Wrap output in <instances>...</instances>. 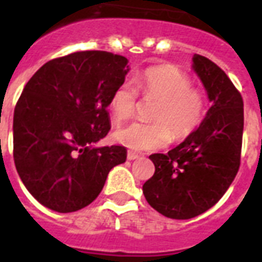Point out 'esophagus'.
<instances>
[{
    "instance_id": "34e87169",
    "label": "esophagus",
    "mask_w": 262,
    "mask_h": 262,
    "mask_svg": "<svg viewBox=\"0 0 262 262\" xmlns=\"http://www.w3.org/2000/svg\"><path fill=\"white\" fill-rule=\"evenodd\" d=\"M139 158V154L133 152V151H127V159L129 161H133V159H137Z\"/></svg>"
}]
</instances>
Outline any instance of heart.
I'll list each match as a JSON object with an SVG mask.
<instances>
[{
    "label": "heart",
    "instance_id": "heart-1",
    "mask_svg": "<svg viewBox=\"0 0 262 262\" xmlns=\"http://www.w3.org/2000/svg\"><path fill=\"white\" fill-rule=\"evenodd\" d=\"M133 83L144 99L155 100L148 113V122H133L118 127V143L136 151H154L188 137L206 115V97L192 86L191 78L173 66H157L133 77ZM135 89V90H136ZM129 81L118 85L110 96V110L115 122L133 117L137 92Z\"/></svg>",
    "mask_w": 262,
    "mask_h": 262
}]
</instances>
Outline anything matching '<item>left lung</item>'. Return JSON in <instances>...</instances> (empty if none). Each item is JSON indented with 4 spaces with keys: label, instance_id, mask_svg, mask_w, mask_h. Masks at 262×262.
I'll list each match as a JSON object with an SVG mask.
<instances>
[{
    "label": "left lung",
    "instance_id": "left-lung-1",
    "mask_svg": "<svg viewBox=\"0 0 262 262\" xmlns=\"http://www.w3.org/2000/svg\"><path fill=\"white\" fill-rule=\"evenodd\" d=\"M211 107L205 121L167 154H152L155 173L143 185L147 202L176 220L202 214L219 202L241 166L243 99L228 75L205 56L193 55Z\"/></svg>",
    "mask_w": 262,
    "mask_h": 262
}]
</instances>
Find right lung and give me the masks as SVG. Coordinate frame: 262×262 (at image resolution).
I'll return each instance as SVG.
<instances>
[{
    "instance_id": "right-lung-1",
    "label": "right lung",
    "mask_w": 262,
    "mask_h": 262,
    "mask_svg": "<svg viewBox=\"0 0 262 262\" xmlns=\"http://www.w3.org/2000/svg\"><path fill=\"white\" fill-rule=\"evenodd\" d=\"M126 64L111 52H74L49 60L26 83L13 115V159L26 188L48 209H83L126 161L122 145L93 147L111 129L110 96Z\"/></svg>"
}]
</instances>
